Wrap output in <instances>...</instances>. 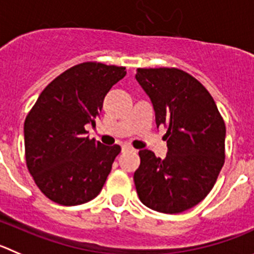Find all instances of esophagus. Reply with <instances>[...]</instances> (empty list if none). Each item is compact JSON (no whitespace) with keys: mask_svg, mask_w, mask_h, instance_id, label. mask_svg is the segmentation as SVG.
I'll use <instances>...</instances> for the list:
<instances>
[{"mask_svg":"<svg viewBox=\"0 0 254 254\" xmlns=\"http://www.w3.org/2000/svg\"><path fill=\"white\" fill-rule=\"evenodd\" d=\"M132 150H134V149H132L131 146H129V145H123L122 146L123 153H127V151H132Z\"/></svg>","mask_w":254,"mask_h":254,"instance_id":"obj_1","label":"esophagus"}]
</instances>
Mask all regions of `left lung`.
Wrapping results in <instances>:
<instances>
[{
  "mask_svg": "<svg viewBox=\"0 0 254 254\" xmlns=\"http://www.w3.org/2000/svg\"><path fill=\"white\" fill-rule=\"evenodd\" d=\"M149 95L156 127L167 132L164 159L140 150L134 173L143 204L160 213L194 207L214 187L226 158V124L212 95L190 73L177 67L138 68L135 75Z\"/></svg>",
  "mask_w": 254,
  "mask_h": 254,
  "instance_id": "obj_1",
  "label": "left lung"
}]
</instances>
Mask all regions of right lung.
Returning a JSON list of instances; mask_svg holds the SVG:
<instances>
[{
	"label": "right lung",
	"instance_id": "right-lung-1",
	"mask_svg": "<svg viewBox=\"0 0 254 254\" xmlns=\"http://www.w3.org/2000/svg\"><path fill=\"white\" fill-rule=\"evenodd\" d=\"M127 75L124 66L77 64L52 80L25 120L26 165L40 190L61 205L98 196L122 148L86 136L109 90Z\"/></svg>",
	"mask_w": 254,
	"mask_h": 254
}]
</instances>
